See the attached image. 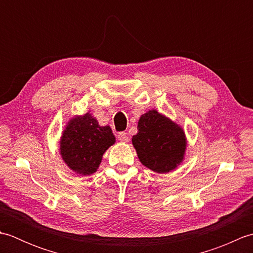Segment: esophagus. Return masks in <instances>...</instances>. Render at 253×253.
Returning a JSON list of instances; mask_svg holds the SVG:
<instances>
[{"instance_id":"esophagus-1","label":"esophagus","mask_w":253,"mask_h":253,"mask_svg":"<svg viewBox=\"0 0 253 253\" xmlns=\"http://www.w3.org/2000/svg\"><path fill=\"white\" fill-rule=\"evenodd\" d=\"M118 140H120L121 142H127L128 140H129V138H128L126 132L123 131V132L118 133Z\"/></svg>"}]
</instances>
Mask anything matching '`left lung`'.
Returning a JSON list of instances; mask_svg holds the SVG:
<instances>
[{"instance_id": "1", "label": "left lung", "mask_w": 253, "mask_h": 253, "mask_svg": "<svg viewBox=\"0 0 253 253\" xmlns=\"http://www.w3.org/2000/svg\"><path fill=\"white\" fill-rule=\"evenodd\" d=\"M132 144L144 166L158 173H169L182 161L186 139L178 125L152 110L139 120Z\"/></svg>"}]
</instances>
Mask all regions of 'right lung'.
<instances>
[{"label":"right lung","mask_w":253,"mask_h":253,"mask_svg":"<svg viewBox=\"0 0 253 253\" xmlns=\"http://www.w3.org/2000/svg\"><path fill=\"white\" fill-rule=\"evenodd\" d=\"M114 142L111 128L101 127L87 113L68 123L61 139V154L76 173L90 175L99 168L103 153Z\"/></svg>","instance_id":"1"}]
</instances>
